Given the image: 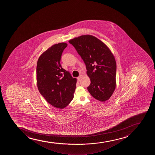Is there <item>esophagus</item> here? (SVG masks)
Returning <instances> with one entry per match:
<instances>
[{
  "instance_id": "obj_1",
  "label": "esophagus",
  "mask_w": 155,
  "mask_h": 155,
  "mask_svg": "<svg viewBox=\"0 0 155 155\" xmlns=\"http://www.w3.org/2000/svg\"><path fill=\"white\" fill-rule=\"evenodd\" d=\"M82 77H83V75H80V76H79L77 78V79H78V80H80V79H81Z\"/></svg>"
}]
</instances>
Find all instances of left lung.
Returning <instances> with one entry per match:
<instances>
[{
	"instance_id": "obj_1",
	"label": "left lung",
	"mask_w": 155,
	"mask_h": 155,
	"mask_svg": "<svg viewBox=\"0 0 155 155\" xmlns=\"http://www.w3.org/2000/svg\"><path fill=\"white\" fill-rule=\"evenodd\" d=\"M80 55L86 65V73L91 79L87 90L101 102L109 99L116 87L117 64L108 47L91 35H83L69 41Z\"/></svg>"
}]
</instances>
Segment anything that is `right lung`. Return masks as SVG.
Segmentation results:
<instances>
[{"label": "right lung", "mask_w": 155, "mask_h": 155, "mask_svg": "<svg viewBox=\"0 0 155 155\" xmlns=\"http://www.w3.org/2000/svg\"><path fill=\"white\" fill-rule=\"evenodd\" d=\"M68 46L65 43L53 45L38 58L37 86L40 94L57 108L67 107L74 97L77 79L61 67V56Z\"/></svg>", "instance_id": "right-lung-1"}]
</instances>
